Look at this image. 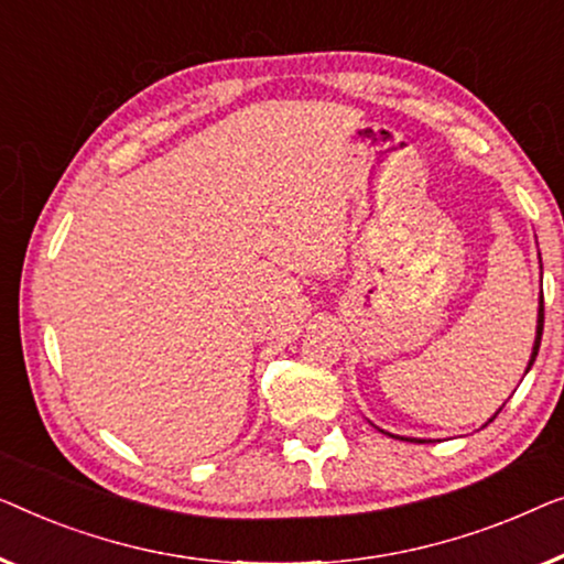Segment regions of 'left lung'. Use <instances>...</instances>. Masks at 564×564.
Masks as SVG:
<instances>
[{
    "instance_id": "1",
    "label": "left lung",
    "mask_w": 564,
    "mask_h": 564,
    "mask_svg": "<svg viewBox=\"0 0 564 564\" xmlns=\"http://www.w3.org/2000/svg\"><path fill=\"white\" fill-rule=\"evenodd\" d=\"M542 329H544V296H539V314H536V337H534V350H531V358H529V368H527V372L531 370V365H534V360H536V352H539V345H542ZM501 411V409H498ZM496 411V414H498ZM496 414H494V419H496ZM494 419H488V422H494ZM391 437H395V434H391ZM395 440H406V437H395ZM409 442H424V440H411L409 437Z\"/></svg>"
}]
</instances>
